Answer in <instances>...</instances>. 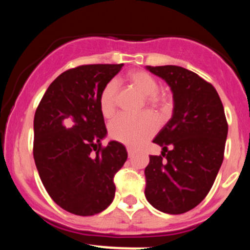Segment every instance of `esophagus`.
<instances>
[{
  "mask_svg": "<svg viewBox=\"0 0 250 250\" xmlns=\"http://www.w3.org/2000/svg\"><path fill=\"white\" fill-rule=\"evenodd\" d=\"M127 151H128V156L131 159V157L134 156V150L130 147H127Z\"/></svg>",
  "mask_w": 250,
  "mask_h": 250,
  "instance_id": "esophagus-1",
  "label": "esophagus"
}]
</instances>
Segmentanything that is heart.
<instances>
[{
	"instance_id": "heart-1",
	"label": "heart",
	"mask_w": 250,
	"mask_h": 250,
	"mask_svg": "<svg viewBox=\"0 0 250 250\" xmlns=\"http://www.w3.org/2000/svg\"><path fill=\"white\" fill-rule=\"evenodd\" d=\"M127 81L145 96L147 108L157 114L167 110L168 96L159 90V81L151 74L145 70H133L127 74ZM116 95V81L113 80L105 83L99 96L100 111L104 117H111L115 114ZM156 127V121L149 114H142L137 117L120 115L109 125V134L116 141L130 147H140L155 133Z\"/></svg>"
}]
</instances>
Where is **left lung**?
Returning a JSON list of instances; mask_svg holds the SVG:
<instances>
[{
	"label": "left lung",
	"instance_id": "left-lung-1",
	"mask_svg": "<svg viewBox=\"0 0 250 250\" xmlns=\"http://www.w3.org/2000/svg\"><path fill=\"white\" fill-rule=\"evenodd\" d=\"M173 90L174 114L154 143L145 169V194L153 207L167 214L191 210L207 196L225 156L228 123L216 89L177 65L148 67Z\"/></svg>",
	"mask_w": 250,
	"mask_h": 250
}]
</instances>
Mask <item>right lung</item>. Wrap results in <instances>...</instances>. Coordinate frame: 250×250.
I'll return each instance as SVG.
<instances>
[{
    "mask_svg": "<svg viewBox=\"0 0 250 250\" xmlns=\"http://www.w3.org/2000/svg\"><path fill=\"white\" fill-rule=\"evenodd\" d=\"M121 64H83L57 76L34 117L33 154L40 179L57 206L91 216L113 202L115 174L127 160L125 146L103 147L107 134L100 111L102 88Z\"/></svg>",
    "mask_w": 250,
    "mask_h": 250,
    "instance_id": "add662e5",
    "label": "right lung"
}]
</instances>
